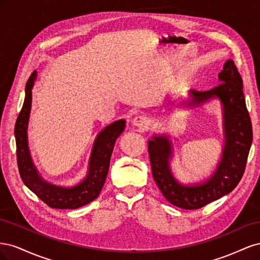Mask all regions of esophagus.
I'll return each instance as SVG.
<instances>
[{
    "label": "esophagus",
    "mask_w": 260,
    "mask_h": 260,
    "mask_svg": "<svg viewBox=\"0 0 260 260\" xmlns=\"http://www.w3.org/2000/svg\"><path fill=\"white\" fill-rule=\"evenodd\" d=\"M132 124L135 125V127H138L140 129H145L148 124V119L147 117L142 116V115H139L137 116L135 119L132 120Z\"/></svg>",
    "instance_id": "1"
}]
</instances>
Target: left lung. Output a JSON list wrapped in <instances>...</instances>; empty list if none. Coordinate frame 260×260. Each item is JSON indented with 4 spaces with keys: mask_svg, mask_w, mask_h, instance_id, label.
I'll use <instances>...</instances> for the list:
<instances>
[{
    "mask_svg": "<svg viewBox=\"0 0 260 260\" xmlns=\"http://www.w3.org/2000/svg\"><path fill=\"white\" fill-rule=\"evenodd\" d=\"M220 83L208 91H190L184 105L198 107L219 100L222 109L224 144L221 158L209 178L184 184L172 174L170 160L174 146L166 135H154L148 141L152 174L157 186L169 203L183 209H199L233 191L245 170L253 141L250 118L243 93V81L232 59H228L218 75ZM183 105V104H182Z\"/></svg>",
    "mask_w": 260,
    "mask_h": 260,
    "instance_id": "8db88e82",
    "label": "left lung"
}]
</instances>
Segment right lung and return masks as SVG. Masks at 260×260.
<instances>
[{
  "label": "right lung",
  "instance_id": "add662e5",
  "mask_svg": "<svg viewBox=\"0 0 260 260\" xmlns=\"http://www.w3.org/2000/svg\"><path fill=\"white\" fill-rule=\"evenodd\" d=\"M37 70L31 74L26 84L25 101L15 124L17 164L22 182L46 205L58 209H76L86 205L100 195L107 177L112 153L117 138L125 127V120H117L102 130L93 143L89 159L88 174L74 186H61L44 180L31 158L28 145V123L32 102V89Z\"/></svg>",
  "mask_w": 260,
  "mask_h": 260
}]
</instances>
